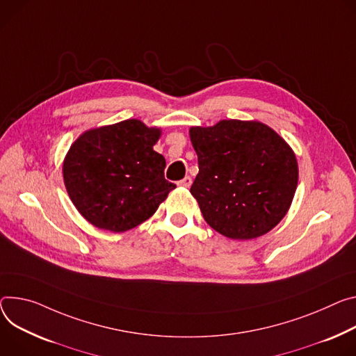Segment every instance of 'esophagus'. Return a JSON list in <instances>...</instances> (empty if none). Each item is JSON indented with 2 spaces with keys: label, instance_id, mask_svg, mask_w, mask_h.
Instances as JSON below:
<instances>
[{
  "label": "esophagus",
  "instance_id": "1",
  "mask_svg": "<svg viewBox=\"0 0 356 356\" xmlns=\"http://www.w3.org/2000/svg\"><path fill=\"white\" fill-rule=\"evenodd\" d=\"M177 184L181 186V187H190V186H191V177H190V176H186V177L181 179Z\"/></svg>",
  "mask_w": 356,
  "mask_h": 356
}]
</instances>
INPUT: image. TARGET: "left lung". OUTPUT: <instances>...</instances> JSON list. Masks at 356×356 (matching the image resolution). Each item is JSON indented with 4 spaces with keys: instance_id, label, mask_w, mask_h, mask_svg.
Listing matches in <instances>:
<instances>
[{
    "instance_id": "obj_1",
    "label": "left lung",
    "mask_w": 356,
    "mask_h": 356,
    "mask_svg": "<svg viewBox=\"0 0 356 356\" xmlns=\"http://www.w3.org/2000/svg\"><path fill=\"white\" fill-rule=\"evenodd\" d=\"M199 173L190 187L210 227L233 240L260 237L286 214L298 183L294 152L260 122L191 127Z\"/></svg>"
}]
</instances>
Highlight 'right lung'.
Returning <instances> with one entry per match:
<instances>
[{"label":"right lung","mask_w":356,"mask_h":356,"mask_svg":"<svg viewBox=\"0 0 356 356\" xmlns=\"http://www.w3.org/2000/svg\"><path fill=\"white\" fill-rule=\"evenodd\" d=\"M160 131L138 119L85 132L63 161V181L78 211L95 227L122 233L154 214L176 184L153 150Z\"/></svg>","instance_id":"1"}]
</instances>
